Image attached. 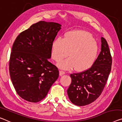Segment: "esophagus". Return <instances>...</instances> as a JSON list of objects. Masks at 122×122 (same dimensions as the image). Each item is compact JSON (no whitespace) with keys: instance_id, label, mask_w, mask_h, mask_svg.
I'll list each match as a JSON object with an SVG mask.
<instances>
[{"instance_id":"esophagus-1","label":"esophagus","mask_w":122,"mask_h":122,"mask_svg":"<svg viewBox=\"0 0 122 122\" xmlns=\"http://www.w3.org/2000/svg\"><path fill=\"white\" fill-rule=\"evenodd\" d=\"M64 74H65V72L64 71L61 70V71H59V75L60 76H62Z\"/></svg>"}]
</instances>
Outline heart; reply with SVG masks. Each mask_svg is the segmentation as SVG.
<instances>
[{"label": "heart", "instance_id": "1", "mask_svg": "<svg viewBox=\"0 0 122 122\" xmlns=\"http://www.w3.org/2000/svg\"><path fill=\"white\" fill-rule=\"evenodd\" d=\"M99 51L98 44L91 34L83 30L67 32L64 38H57L52 43L51 56L59 61L68 55L70 57L61 61L58 66L63 69L75 67L77 71L88 69L94 62Z\"/></svg>", "mask_w": 122, "mask_h": 122}]
</instances>
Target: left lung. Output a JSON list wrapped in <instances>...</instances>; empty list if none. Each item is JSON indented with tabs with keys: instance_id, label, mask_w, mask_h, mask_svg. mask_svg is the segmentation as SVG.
I'll return each mask as SVG.
<instances>
[{
	"instance_id": "1",
	"label": "left lung",
	"mask_w": 122,
	"mask_h": 122,
	"mask_svg": "<svg viewBox=\"0 0 122 122\" xmlns=\"http://www.w3.org/2000/svg\"><path fill=\"white\" fill-rule=\"evenodd\" d=\"M102 40L101 52L91 67L83 72L70 75L71 83L67 93L72 103L85 106L102 94L111 70L112 57L106 40Z\"/></svg>"
}]
</instances>
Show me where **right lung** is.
I'll list each match as a JSON object with an SVG mask.
<instances>
[{"label": "right lung", "instance_id": "1", "mask_svg": "<svg viewBox=\"0 0 122 122\" xmlns=\"http://www.w3.org/2000/svg\"><path fill=\"white\" fill-rule=\"evenodd\" d=\"M61 24L40 21L16 37L11 51L9 72L17 93L37 102L45 98L59 77L58 69L48 61Z\"/></svg>", "mask_w": 122, "mask_h": 122}]
</instances>
